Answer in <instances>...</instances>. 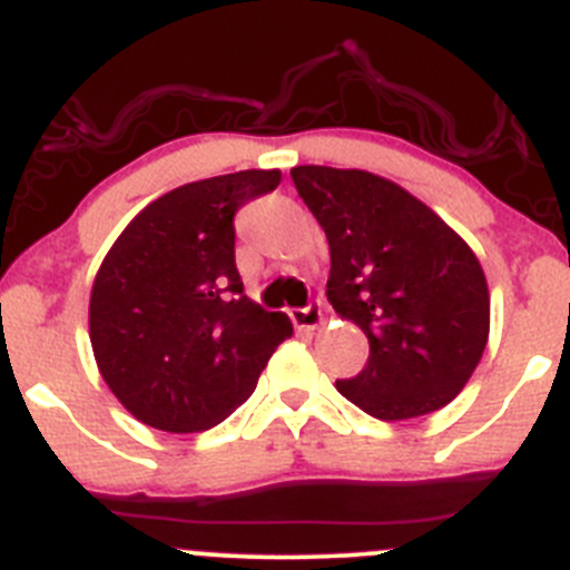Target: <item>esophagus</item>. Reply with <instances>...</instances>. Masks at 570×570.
Masks as SVG:
<instances>
[{
    "label": "esophagus",
    "instance_id": "34e87169",
    "mask_svg": "<svg viewBox=\"0 0 570 570\" xmlns=\"http://www.w3.org/2000/svg\"><path fill=\"white\" fill-rule=\"evenodd\" d=\"M289 317H292V323H295V328L314 331L317 325H323V303L312 301L308 306H303V308H292Z\"/></svg>",
    "mask_w": 570,
    "mask_h": 570
}]
</instances>
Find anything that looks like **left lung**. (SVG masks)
<instances>
[{
  "label": "left lung",
  "instance_id": "8db88e82",
  "mask_svg": "<svg viewBox=\"0 0 570 570\" xmlns=\"http://www.w3.org/2000/svg\"><path fill=\"white\" fill-rule=\"evenodd\" d=\"M328 236V301L367 334L370 356L336 390L379 420L438 412L468 384L490 334L471 247L406 189L362 169L295 167Z\"/></svg>",
  "mask_w": 570,
  "mask_h": 570
}]
</instances>
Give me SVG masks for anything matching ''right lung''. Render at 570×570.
Masks as SVG:
<instances>
[{
  "label": "right lung",
  "mask_w": 570,
  "mask_h": 570,
  "mask_svg": "<svg viewBox=\"0 0 570 570\" xmlns=\"http://www.w3.org/2000/svg\"><path fill=\"white\" fill-rule=\"evenodd\" d=\"M278 169L197 180L138 214L105 256L88 325L99 373L141 423L173 434L223 423L292 336L284 312L245 295L234 217Z\"/></svg>",
  "instance_id": "obj_1"
}]
</instances>
